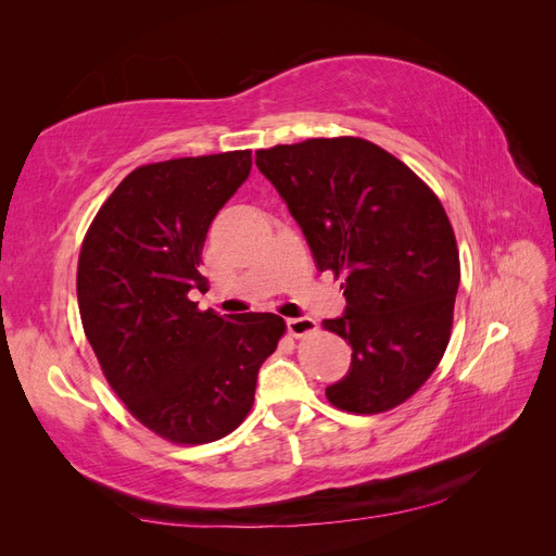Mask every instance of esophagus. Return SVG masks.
Listing matches in <instances>:
<instances>
[{
  "instance_id": "1",
  "label": "esophagus",
  "mask_w": 556,
  "mask_h": 556,
  "mask_svg": "<svg viewBox=\"0 0 556 556\" xmlns=\"http://www.w3.org/2000/svg\"><path fill=\"white\" fill-rule=\"evenodd\" d=\"M317 329V323L313 317H290L288 319V331L294 336V339H301V336H308Z\"/></svg>"
}]
</instances>
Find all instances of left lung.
Listing matches in <instances>:
<instances>
[{"mask_svg": "<svg viewBox=\"0 0 556 556\" xmlns=\"http://www.w3.org/2000/svg\"><path fill=\"white\" fill-rule=\"evenodd\" d=\"M311 245L319 271L343 276L341 317L323 327L352 345L331 406L376 415L410 399L450 341L459 250L429 185L357 137L308 139L255 153Z\"/></svg>", "mask_w": 556, "mask_h": 556, "instance_id": "8db88e82", "label": "left lung"}]
</instances>
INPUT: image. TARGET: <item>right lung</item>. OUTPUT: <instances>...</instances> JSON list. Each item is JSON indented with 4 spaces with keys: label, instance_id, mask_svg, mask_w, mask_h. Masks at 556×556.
<instances>
[{
    "label": "right lung",
    "instance_id": "1",
    "mask_svg": "<svg viewBox=\"0 0 556 556\" xmlns=\"http://www.w3.org/2000/svg\"><path fill=\"white\" fill-rule=\"evenodd\" d=\"M250 166V150L139 166L83 239V329L127 410L172 443H211L237 429L285 333L274 313L217 315L188 296L204 290L208 227Z\"/></svg>",
    "mask_w": 556,
    "mask_h": 556
}]
</instances>
